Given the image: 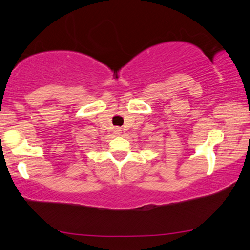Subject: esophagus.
I'll return each instance as SVG.
<instances>
[{
  "instance_id": "34e87169",
  "label": "esophagus",
  "mask_w": 250,
  "mask_h": 250,
  "mask_svg": "<svg viewBox=\"0 0 250 250\" xmlns=\"http://www.w3.org/2000/svg\"><path fill=\"white\" fill-rule=\"evenodd\" d=\"M114 134H115V135H120V134H121V129H120V128H115V129H114Z\"/></svg>"
}]
</instances>
